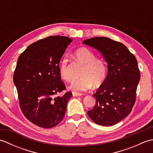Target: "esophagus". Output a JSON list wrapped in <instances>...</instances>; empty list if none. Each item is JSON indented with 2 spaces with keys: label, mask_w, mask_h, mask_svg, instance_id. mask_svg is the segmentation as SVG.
<instances>
[{
  "label": "esophagus",
  "mask_w": 153,
  "mask_h": 153,
  "mask_svg": "<svg viewBox=\"0 0 153 153\" xmlns=\"http://www.w3.org/2000/svg\"><path fill=\"white\" fill-rule=\"evenodd\" d=\"M72 95L74 97H78V96H82V94L77 92H72Z\"/></svg>",
  "instance_id": "1"
}]
</instances>
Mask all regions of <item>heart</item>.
Segmentation results:
<instances>
[{
	"label": "heart",
	"mask_w": 153,
	"mask_h": 153,
	"mask_svg": "<svg viewBox=\"0 0 153 153\" xmlns=\"http://www.w3.org/2000/svg\"><path fill=\"white\" fill-rule=\"evenodd\" d=\"M74 56L80 64L83 65L80 78L71 83L70 89L75 91H86L93 87L102 85L106 77L107 68L105 62L100 58H96L92 51L82 47L74 52ZM59 74L62 79L70 82L72 77L70 72L66 58L62 59L59 66Z\"/></svg>",
	"instance_id": "b5f03b06"
}]
</instances>
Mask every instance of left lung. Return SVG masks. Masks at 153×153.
Listing matches in <instances>:
<instances>
[{
  "label": "left lung",
  "instance_id": "obj_1",
  "mask_svg": "<svg viewBox=\"0 0 153 153\" xmlns=\"http://www.w3.org/2000/svg\"><path fill=\"white\" fill-rule=\"evenodd\" d=\"M83 43L98 50L108 64V74L95 93L94 108L87 114L97 124L110 126L131 112L136 99L140 71L135 56L124 45L105 37L85 40Z\"/></svg>",
  "mask_w": 153,
  "mask_h": 153
}]
</instances>
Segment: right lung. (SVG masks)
Instances as JSON below:
<instances>
[{
	"mask_svg": "<svg viewBox=\"0 0 153 153\" xmlns=\"http://www.w3.org/2000/svg\"><path fill=\"white\" fill-rule=\"evenodd\" d=\"M72 39L54 35L30 45L19 55L14 83L20 109L33 124L51 128L63 120L72 93L66 89L59 74V63Z\"/></svg>",
	"mask_w": 153,
	"mask_h": 153,
	"instance_id": "obj_1",
	"label": "right lung"
}]
</instances>
